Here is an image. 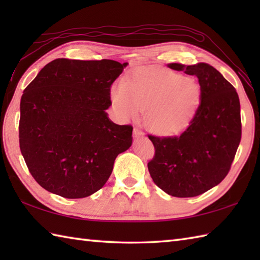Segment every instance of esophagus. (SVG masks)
Wrapping results in <instances>:
<instances>
[{"label": "esophagus", "instance_id": "34e87169", "mask_svg": "<svg viewBox=\"0 0 260 260\" xmlns=\"http://www.w3.org/2000/svg\"><path fill=\"white\" fill-rule=\"evenodd\" d=\"M133 134H134L135 140H139V139H142V137H144V133H143V132L139 128H134Z\"/></svg>", "mask_w": 260, "mask_h": 260}]
</instances>
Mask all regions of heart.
I'll return each instance as SVG.
<instances>
[{
	"label": "heart",
	"instance_id": "1",
	"mask_svg": "<svg viewBox=\"0 0 260 260\" xmlns=\"http://www.w3.org/2000/svg\"><path fill=\"white\" fill-rule=\"evenodd\" d=\"M201 98L199 82L170 70L141 68L112 88V101L124 118L146 112V124L157 134L185 129Z\"/></svg>",
	"mask_w": 260,
	"mask_h": 260
}]
</instances>
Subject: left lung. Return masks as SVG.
Masks as SVG:
<instances>
[{
  "label": "left lung",
  "instance_id": "1",
  "mask_svg": "<svg viewBox=\"0 0 260 260\" xmlns=\"http://www.w3.org/2000/svg\"><path fill=\"white\" fill-rule=\"evenodd\" d=\"M196 76L201 88L197 113L180 136H148L155 156L147 168L169 196L192 198L218 185L228 174L241 139L240 102L235 87L208 63H170Z\"/></svg>",
  "mask_w": 260,
  "mask_h": 260
}]
</instances>
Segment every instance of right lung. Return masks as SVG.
Segmentation results:
<instances>
[{"label":"right lung","instance_id":"add662e5","mask_svg":"<svg viewBox=\"0 0 260 260\" xmlns=\"http://www.w3.org/2000/svg\"><path fill=\"white\" fill-rule=\"evenodd\" d=\"M115 60L56 59L27 86L20 103V150L43 189L67 199L89 197L132 146L131 125L106 109L110 86L127 67Z\"/></svg>","mask_w":260,"mask_h":260}]
</instances>
